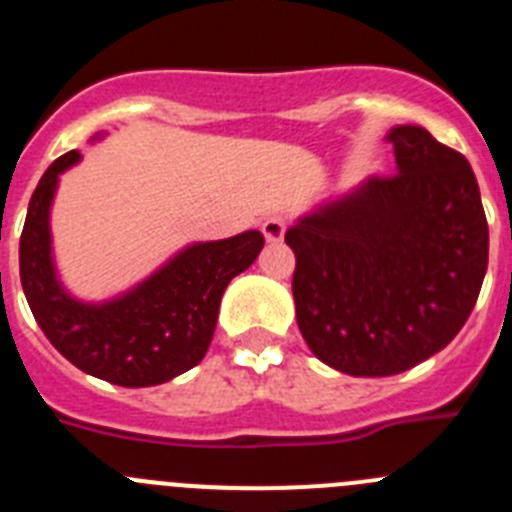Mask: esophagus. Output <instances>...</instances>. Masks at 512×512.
Instances as JSON below:
<instances>
[{"label":"esophagus","mask_w":512,"mask_h":512,"mask_svg":"<svg viewBox=\"0 0 512 512\" xmlns=\"http://www.w3.org/2000/svg\"><path fill=\"white\" fill-rule=\"evenodd\" d=\"M284 230H287V220L282 215H271L266 217L264 225H261V233L269 243H279L284 238Z\"/></svg>","instance_id":"obj_1"}]
</instances>
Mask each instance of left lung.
<instances>
[{"label":"left lung","mask_w":512,"mask_h":512,"mask_svg":"<svg viewBox=\"0 0 512 512\" xmlns=\"http://www.w3.org/2000/svg\"><path fill=\"white\" fill-rule=\"evenodd\" d=\"M397 174L369 176L287 230L297 325L351 377L408 372L449 346L485 282L490 233L469 161L420 125L387 133Z\"/></svg>","instance_id":"left-lung-1"}]
</instances>
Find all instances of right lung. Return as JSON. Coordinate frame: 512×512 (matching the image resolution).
Listing matches in <instances>:
<instances>
[{"instance_id": "right-lung-1", "label": "right lung", "mask_w": 512, "mask_h": 512, "mask_svg": "<svg viewBox=\"0 0 512 512\" xmlns=\"http://www.w3.org/2000/svg\"><path fill=\"white\" fill-rule=\"evenodd\" d=\"M99 138L104 133L92 140ZM79 161V151L56 158L30 197L20 235L27 305L45 338L81 372L120 387L164 384L205 359L225 287L256 261L264 235L246 230L225 241L189 243L128 292L84 302L58 279L51 241L58 174Z\"/></svg>"}]
</instances>
